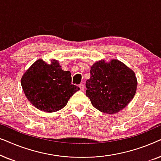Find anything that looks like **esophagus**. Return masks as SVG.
I'll use <instances>...</instances> for the list:
<instances>
[{"mask_svg":"<svg viewBox=\"0 0 161 161\" xmlns=\"http://www.w3.org/2000/svg\"><path fill=\"white\" fill-rule=\"evenodd\" d=\"M79 87H80L81 91H83V90H84L85 86H84V84H83V83H80V84L79 85Z\"/></svg>","mask_w":161,"mask_h":161,"instance_id":"obj_1","label":"esophagus"}]
</instances>
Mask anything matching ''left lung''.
<instances>
[{
	"instance_id": "left-lung-1",
	"label": "left lung",
	"mask_w": 161,
	"mask_h": 161,
	"mask_svg": "<svg viewBox=\"0 0 161 161\" xmlns=\"http://www.w3.org/2000/svg\"><path fill=\"white\" fill-rule=\"evenodd\" d=\"M90 74L86 82V95L99 111L116 113L126 107L135 95V72L119 61H98L91 67Z\"/></svg>"
}]
</instances>
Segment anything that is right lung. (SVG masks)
I'll use <instances>...</instances> for the list:
<instances>
[{
  "label": "right lung",
  "mask_w": 161,
  "mask_h": 161,
  "mask_svg": "<svg viewBox=\"0 0 161 161\" xmlns=\"http://www.w3.org/2000/svg\"><path fill=\"white\" fill-rule=\"evenodd\" d=\"M69 71H64L56 60L50 64L39 59L31 66L21 79L26 97L41 111L56 112L67 104L69 98L80 90L72 84Z\"/></svg>",
  "instance_id": "obj_1"
}]
</instances>
